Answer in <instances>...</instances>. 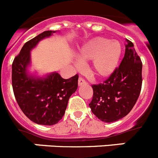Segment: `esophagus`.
I'll list each match as a JSON object with an SVG mask.
<instances>
[{
  "label": "esophagus",
  "instance_id": "esophagus-1",
  "mask_svg": "<svg viewBox=\"0 0 158 158\" xmlns=\"http://www.w3.org/2000/svg\"><path fill=\"white\" fill-rule=\"evenodd\" d=\"M86 81L85 80H84L83 78L82 77H79V79H78V85L81 86V85H86Z\"/></svg>",
  "mask_w": 158,
  "mask_h": 158
}]
</instances>
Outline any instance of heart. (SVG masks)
Masks as SVG:
<instances>
[{
	"label": "heart",
	"instance_id": "b5f03b06",
	"mask_svg": "<svg viewBox=\"0 0 158 158\" xmlns=\"http://www.w3.org/2000/svg\"><path fill=\"white\" fill-rule=\"evenodd\" d=\"M122 54V45L118 40L103 37L92 39L79 48L78 58L82 62L91 61L89 70L97 77H107L118 66ZM76 65H80L79 61Z\"/></svg>",
	"mask_w": 158,
	"mask_h": 158
}]
</instances>
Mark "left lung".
<instances>
[{
	"mask_svg": "<svg viewBox=\"0 0 158 158\" xmlns=\"http://www.w3.org/2000/svg\"><path fill=\"white\" fill-rule=\"evenodd\" d=\"M125 54L119 67L99 85H93L89 107L104 123H112L126 116L136 103L142 89V63L133 43L126 40Z\"/></svg>",
	"mask_w": 158,
	"mask_h": 158,
	"instance_id": "8db88e82",
	"label": "left lung"
}]
</instances>
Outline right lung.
<instances>
[{
	"label": "right lung",
	"mask_w": 158,
	"mask_h": 158,
	"mask_svg": "<svg viewBox=\"0 0 158 158\" xmlns=\"http://www.w3.org/2000/svg\"><path fill=\"white\" fill-rule=\"evenodd\" d=\"M55 32L46 31L27 42L12 66V89L20 109L32 122L45 126L54 125L62 119L69 97L77 89V74L63 79L56 72L39 77L28 71L32 49Z\"/></svg>",
	"instance_id": "obj_1"
}]
</instances>
